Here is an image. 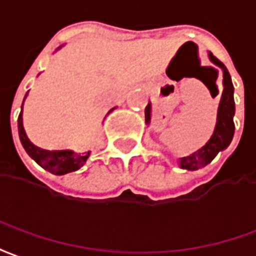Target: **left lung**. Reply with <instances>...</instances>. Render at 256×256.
I'll use <instances>...</instances> for the list:
<instances>
[{
  "instance_id": "left-lung-1",
  "label": "left lung",
  "mask_w": 256,
  "mask_h": 256,
  "mask_svg": "<svg viewBox=\"0 0 256 256\" xmlns=\"http://www.w3.org/2000/svg\"><path fill=\"white\" fill-rule=\"evenodd\" d=\"M208 58H210L212 64L222 69L224 74V90L222 95H221V100H220V106H218L217 124H216V128H214V132H212L210 140L207 142L202 148L192 152L191 156H182V158L178 160L180 168L187 169V170H198L200 168L206 166L207 164H210L220 151L225 150L230 144L233 134H234V122H233V116H234L233 90L234 88H233L230 74L228 72L226 66L216 56H212V53H208ZM214 90H216V95H217L218 88L216 87ZM144 114H146V124H150L151 104L146 106Z\"/></svg>"
}]
</instances>
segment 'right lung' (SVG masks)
I'll use <instances>...</instances> for the list:
<instances>
[{
    "mask_svg": "<svg viewBox=\"0 0 256 256\" xmlns=\"http://www.w3.org/2000/svg\"><path fill=\"white\" fill-rule=\"evenodd\" d=\"M27 94H26V96H27ZM26 96H24V100H26ZM114 109L116 108L110 109L109 113L113 112ZM18 128L20 142L23 144L24 150L27 151V154L38 164L39 166H42L46 170H49L50 173H53V174L61 176V174H65V173H69V172L78 170V169H80L84 165L87 158L90 156V151L88 152H82V154H76V152L70 150L49 151L32 144L28 138H27V135H26V130H24L23 126V105H22V112H20L18 118Z\"/></svg>",
    "mask_w": 256,
    "mask_h": 256,
    "instance_id": "add662e5",
    "label": "right lung"
}]
</instances>
